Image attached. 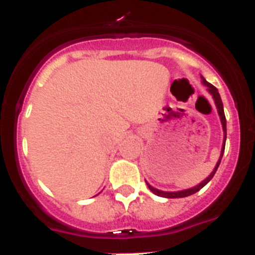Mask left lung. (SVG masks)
<instances>
[{"mask_svg":"<svg viewBox=\"0 0 255 255\" xmlns=\"http://www.w3.org/2000/svg\"><path fill=\"white\" fill-rule=\"evenodd\" d=\"M202 80H203V84L206 85L207 88H208V92L212 94V97H213V100H215L216 107H217L218 115H220L221 124H222V129H224V144H222V150H221L220 159H218V162H217V164H216L215 170L212 171L211 175H209V176L207 177L206 180H203V181L200 182L199 185L194 186V188H191V189H186V190H181V191H162V190H158V189H154V188H153V186H150L149 184H148V182H147V185H148V188H149V190L152 191V193H154L155 195H158V197H163V198H184V197H189V195L194 194V193L199 191L200 189L203 188V186H206L207 184H208V182L211 181L212 177L215 176L216 171H217L218 166H220V163H221V159H222V155H224L225 143H226V117H225L224 105H222V101H221V97H220V93H218V91H217V88L213 87V85H212L211 83L207 82V80L203 78V76H202Z\"/></svg>","mask_w":255,"mask_h":255,"instance_id":"obj_1","label":"left lung"}]
</instances>
